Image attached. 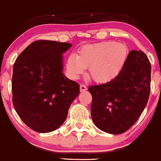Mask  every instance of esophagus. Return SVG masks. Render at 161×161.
<instances>
[{
	"label": "esophagus",
	"mask_w": 161,
	"mask_h": 161,
	"mask_svg": "<svg viewBox=\"0 0 161 161\" xmlns=\"http://www.w3.org/2000/svg\"><path fill=\"white\" fill-rule=\"evenodd\" d=\"M86 90H87V86L85 84H80V92H84Z\"/></svg>",
	"instance_id": "esophagus-1"
}]
</instances>
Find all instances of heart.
<instances>
[{
    "label": "heart",
    "instance_id": "1",
    "mask_svg": "<svg viewBox=\"0 0 161 161\" xmlns=\"http://www.w3.org/2000/svg\"><path fill=\"white\" fill-rule=\"evenodd\" d=\"M128 50L126 45L114 41L87 45L78 56L71 54L67 61V69L73 78H78L89 67V75L97 83H108L120 73L126 63Z\"/></svg>",
    "mask_w": 161,
    "mask_h": 161
}]
</instances>
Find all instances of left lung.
Segmentation results:
<instances>
[{
    "instance_id": "8db88e82",
    "label": "left lung",
    "mask_w": 161,
    "mask_h": 161,
    "mask_svg": "<svg viewBox=\"0 0 161 161\" xmlns=\"http://www.w3.org/2000/svg\"><path fill=\"white\" fill-rule=\"evenodd\" d=\"M151 64L142 50H131L120 73L113 80L89 88L94 125L110 134L129 130L142 114L150 93Z\"/></svg>"
}]
</instances>
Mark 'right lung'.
<instances>
[{"label":"right lung","instance_id":"obj_1","mask_svg":"<svg viewBox=\"0 0 161 161\" xmlns=\"http://www.w3.org/2000/svg\"><path fill=\"white\" fill-rule=\"evenodd\" d=\"M67 42L35 41L13 66L12 103L22 121L39 133H49L66 120L68 110L80 93V86L63 73Z\"/></svg>","mask_w":161,"mask_h":161}]
</instances>
